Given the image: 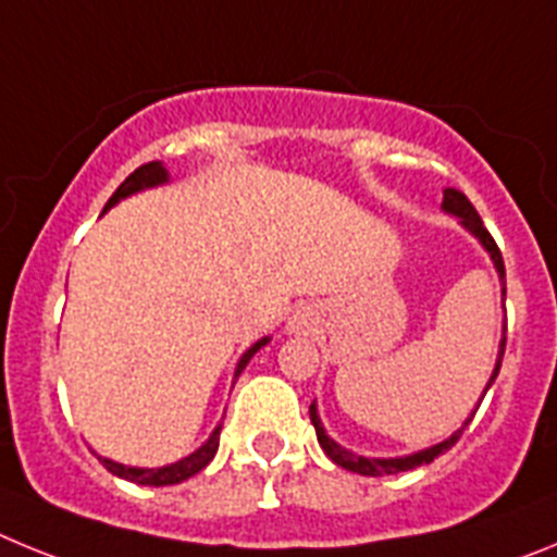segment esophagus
<instances>
[{"mask_svg": "<svg viewBox=\"0 0 557 557\" xmlns=\"http://www.w3.org/2000/svg\"><path fill=\"white\" fill-rule=\"evenodd\" d=\"M312 323H314V318H312V309H298V312L293 314V321H289V332H295V334H307V332H312Z\"/></svg>", "mask_w": 557, "mask_h": 557, "instance_id": "obj_1", "label": "esophagus"}]
</instances>
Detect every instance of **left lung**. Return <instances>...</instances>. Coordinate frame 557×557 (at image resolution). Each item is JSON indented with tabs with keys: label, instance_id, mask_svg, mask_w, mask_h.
Segmentation results:
<instances>
[{
	"label": "left lung",
	"instance_id": "left-lung-1",
	"mask_svg": "<svg viewBox=\"0 0 557 557\" xmlns=\"http://www.w3.org/2000/svg\"><path fill=\"white\" fill-rule=\"evenodd\" d=\"M444 211L455 214V218L460 220L462 228H469L471 234H474L476 239H480L482 248H485L491 253V262H494L496 273H499V278H502V282H505V262H502L499 248H496L494 236L488 234V228L482 225L480 214H476V209H474V206H471V200L466 198L462 191L444 189ZM502 295H505V287H502ZM502 354H505V334H502L499 359H496V368H494V373H491L488 385H485V393H488V387L494 385L496 373H499ZM485 393H482V396H485ZM309 418H312V426H314V432H318V444L323 446V451H326V455L332 457V460L337 462V466H343V469H348V471H357V474H366V476H382V474H398V471H410V469H416V466H426V462L435 460L437 455H444V451H449L451 446H455L457 441H460L462 430H466V426L471 424V418H474V412H471V416L466 418V424H462L460 430L455 432V435L446 437L444 444H435V446H430V449H421V451H416V455H407V457H362V455H354V451L343 449V446L334 444L332 437L326 435V430H323V424H321V418H318V407H314V401H312V405H309Z\"/></svg>",
	"mask_w": 557,
	"mask_h": 557
}]
</instances>
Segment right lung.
Returning <instances> with one entry per match:
<instances>
[{
  "mask_svg": "<svg viewBox=\"0 0 557 557\" xmlns=\"http://www.w3.org/2000/svg\"><path fill=\"white\" fill-rule=\"evenodd\" d=\"M166 181H170V175H166V170L161 166V161H150V164H141L139 170H133L131 175L122 181L120 189L113 191L111 200L106 203V211L111 209V206L120 203L122 198H127V195H136V191L150 189V186L166 184ZM268 339L270 337H262L259 343H253V346H250L248 351L243 354V357H239V362H236L234 379L245 371V366H248L250 357H253L259 348L268 346ZM220 430H223V424L211 432L209 441H206V444L200 446L198 451H191L189 457H184V460H178V462L161 466V469H133V466H122V462H113V460H108V457H100V462L106 466L108 471H111V474L122 476V480L136 482V485H156V488H161V485H178V482L189 480V476H195L198 471H203L206 466L214 460V455H218V446H220Z\"/></svg>",
  "mask_w": 557,
  "mask_h": 557,
  "instance_id": "obj_1",
  "label": "right lung"
}]
</instances>
